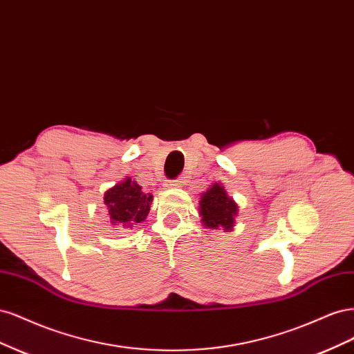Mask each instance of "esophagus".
Returning <instances> with one entry per match:
<instances>
[{
    "instance_id": "1",
    "label": "esophagus",
    "mask_w": 354,
    "mask_h": 354,
    "mask_svg": "<svg viewBox=\"0 0 354 354\" xmlns=\"http://www.w3.org/2000/svg\"><path fill=\"white\" fill-rule=\"evenodd\" d=\"M183 178H176V180H169V181H167V187H177V186H180L181 183H183V181H181Z\"/></svg>"
}]
</instances>
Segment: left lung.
Returning <instances> with one entry per match:
<instances>
[{
	"label": "left lung",
	"instance_id": "1",
	"mask_svg": "<svg viewBox=\"0 0 354 354\" xmlns=\"http://www.w3.org/2000/svg\"><path fill=\"white\" fill-rule=\"evenodd\" d=\"M199 205L202 221L207 227L217 229L221 226L224 230H232L234 216L238 214V207L232 198L227 196L223 186L218 183L212 185V187L201 196Z\"/></svg>",
	"mask_w": 354,
	"mask_h": 354
}]
</instances>
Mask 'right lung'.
<instances>
[{
	"mask_svg": "<svg viewBox=\"0 0 354 354\" xmlns=\"http://www.w3.org/2000/svg\"><path fill=\"white\" fill-rule=\"evenodd\" d=\"M104 203L108 205L112 223L122 226L142 223L149 214L152 203V195H145L142 187L131 178H125L104 194Z\"/></svg>",
	"mask_w": 354,
	"mask_h": 354,
	"instance_id": "1",
	"label": "right lung"
}]
</instances>
